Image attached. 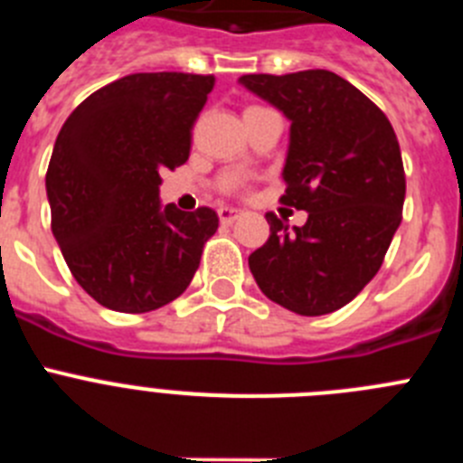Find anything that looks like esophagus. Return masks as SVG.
<instances>
[{
    "label": "esophagus",
    "instance_id": "34e87169",
    "mask_svg": "<svg viewBox=\"0 0 463 463\" xmlns=\"http://www.w3.org/2000/svg\"><path fill=\"white\" fill-rule=\"evenodd\" d=\"M218 215L222 224H234L241 215H245V211H241V208H232V206H220Z\"/></svg>",
    "mask_w": 463,
    "mask_h": 463
}]
</instances>
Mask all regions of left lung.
I'll return each mask as SVG.
<instances>
[{
  "label": "left lung",
  "instance_id": "1",
  "mask_svg": "<svg viewBox=\"0 0 463 463\" xmlns=\"http://www.w3.org/2000/svg\"><path fill=\"white\" fill-rule=\"evenodd\" d=\"M239 83L292 122L282 203L308 213L292 229L267 213L271 234L248 257L252 276L282 308L334 313L378 273L401 224L406 174L394 129L366 94L326 69L248 73Z\"/></svg>",
  "mask_w": 463,
  "mask_h": 463
}]
</instances>
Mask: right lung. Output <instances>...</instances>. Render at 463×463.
<instances>
[{
  "label": "right lung",
  "instance_id": "right-lung-1",
  "mask_svg": "<svg viewBox=\"0 0 463 463\" xmlns=\"http://www.w3.org/2000/svg\"><path fill=\"white\" fill-rule=\"evenodd\" d=\"M213 76L132 73L92 92L57 134L46 174L51 227L80 288L118 313L181 297L218 213L159 202L162 171L185 165Z\"/></svg>",
  "mask_w": 463,
  "mask_h": 463
}]
</instances>
